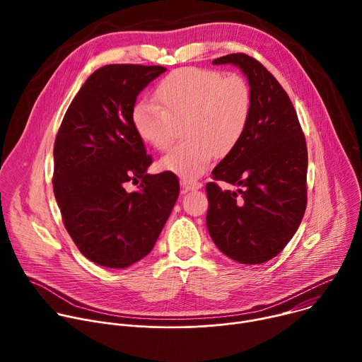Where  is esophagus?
I'll use <instances>...</instances> for the list:
<instances>
[{"instance_id":"obj_1","label":"esophagus","mask_w":362,"mask_h":362,"mask_svg":"<svg viewBox=\"0 0 362 362\" xmlns=\"http://www.w3.org/2000/svg\"><path fill=\"white\" fill-rule=\"evenodd\" d=\"M180 186H182L186 192H189V190H199V189H202V183L194 182V180H185V179H182V180H180Z\"/></svg>"}]
</instances>
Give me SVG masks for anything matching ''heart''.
Instances as JSON below:
<instances>
[{"instance_id": "b5f03b06", "label": "heart", "mask_w": 362, "mask_h": 362, "mask_svg": "<svg viewBox=\"0 0 362 362\" xmlns=\"http://www.w3.org/2000/svg\"><path fill=\"white\" fill-rule=\"evenodd\" d=\"M154 106L139 103L132 110L136 134L166 150L183 123L187 140L162 158V170L194 180L208 170L215 154L225 158L240 143L252 109L250 90L239 76L182 67L163 77L153 91Z\"/></svg>"}]
</instances>
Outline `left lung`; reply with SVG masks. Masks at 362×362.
<instances>
[{
  "mask_svg": "<svg viewBox=\"0 0 362 362\" xmlns=\"http://www.w3.org/2000/svg\"><path fill=\"white\" fill-rule=\"evenodd\" d=\"M214 64H232L245 74L252 109L240 143L212 172L215 180L239 189L206 185V226L230 259L264 264L286 246L305 214V137L288 94L259 62L238 53L219 57Z\"/></svg>",
  "mask_w": 362,
  "mask_h": 362,
  "instance_id": "8db88e82",
  "label": "left lung"
}]
</instances>
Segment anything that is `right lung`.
I'll return each instance as SVG.
<instances>
[{"label": "right lung", "mask_w": 362, "mask_h": 362, "mask_svg": "<svg viewBox=\"0 0 362 362\" xmlns=\"http://www.w3.org/2000/svg\"><path fill=\"white\" fill-rule=\"evenodd\" d=\"M162 66L109 64L76 94L54 143V196L78 250L105 268L150 253L179 196L173 173L148 175L151 158L132 124L140 91ZM140 182L127 192L125 183Z\"/></svg>", "instance_id": "obj_1"}]
</instances>
